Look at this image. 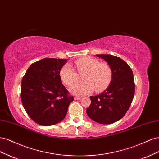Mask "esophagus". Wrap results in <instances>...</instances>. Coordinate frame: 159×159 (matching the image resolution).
I'll use <instances>...</instances> for the list:
<instances>
[{
	"instance_id": "34e87169",
	"label": "esophagus",
	"mask_w": 159,
	"mask_h": 159,
	"mask_svg": "<svg viewBox=\"0 0 159 159\" xmlns=\"http://www.w3.org/2000/svg\"><path fill=\"white\" fill-rule=\"evenodd\" d=\"M75 100H77V101H79V100H80L81 98H82V97H78V96H76V97H75Z\"/></svg>"
}]
</instances>
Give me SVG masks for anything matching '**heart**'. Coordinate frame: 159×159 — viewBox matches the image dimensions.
I'll list each match as a JSON object with an SVG mask.
<instances>
[{"mask_svg":"<svg viewBox=\"0 0 159 159\" xmlns=\"http://www.w3.org/2000/svg\"><path fill=\"white\" fill-rule=\"evenodd\" d=\"M78 72L82 75L84 81L72 86L70 91L76 95H84L101 92L110 84L112 78V70L107 62H100L96 58L84 57L75 62ZM60 76L62 82L68 86L76 83L79 79L78 73L70 65L66 64L61 69Z\"/></svg>","mask_w":159,"mask_h":159,"instance_id":"obj_1","label":"heart"}]
</instances>
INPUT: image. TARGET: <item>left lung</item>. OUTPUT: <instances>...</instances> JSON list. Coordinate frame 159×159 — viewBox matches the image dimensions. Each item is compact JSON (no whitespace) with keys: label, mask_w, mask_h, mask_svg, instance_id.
<instances>
[{"label":"left lung","mask_w":159,"mask_h":159,"mask_svg":"<svg viewBox=\"0 0 159 159\" xmlns=\"http://www.w3.org/2000/svg\"><path fill=\"white\" fill-rule=\"evenodd\" d=\"M105 60L112 70V80L101 94L90 97L91 104L87 108L90 119L100 124H112L127 112L134 94L133 73L127 63L111 54H96Z\"/></svg>","instance_id":"left-lung-1"}]
</instances>
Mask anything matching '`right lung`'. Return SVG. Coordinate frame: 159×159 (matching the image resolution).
Instances as JSON below:
<instances>
[{
    "label": "right lung",
    "instance_id": "obj_1",
    "mask_svg": "<svg viewBox=\"0 0 159 159\" xmlns=\"http://www.w3.org/2000/svg\"><path fill=\"white\" fill-rule=\"evenodd\" d=\"M67 59L47 58L33 63L21 83V101L27 114L43 126L65 119L74 98L62 84L60 71Z\"/></svg>",
    "mask_w": 159,
    "mask_h": 159
}]
</instances>
